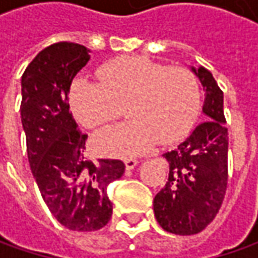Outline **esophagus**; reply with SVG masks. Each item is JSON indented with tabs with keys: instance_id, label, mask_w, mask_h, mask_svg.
I'll return each mask as SVG.
<instances>
[{
	"instance_id": "34e87169",
	"label": "esophagus",
	"mask_w": 258,
	"mask_h": 258,
	"mask_svg": "<svg viewBox=\"0 0 258 258\" xmlns=\"http://www.w3.org/2000/svg\"><path fill=\"white\" fill-rule=\"evenodd\" d=\"M136 165H138V161L134 159V158H126V159H124V166H126V169H127V171L134 169Z\"/></svg>"
}]
</instances>
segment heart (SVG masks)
<instances>
[{
	"label": "heart",
	"mask_w": 258,
	"mask_h": 258,
	"mask_svg": "<svg viewBox=\"0 0 258 258\" xmlns=\"http://www.w3.org/2000/svg\"><path fill=\"white\" fill-rule=\"evenodd\" d=\"M100 83L79 79L72 86L70 103L87 127L114 120L122 106L132 120L94 135L99 154L132 156L159 141L173 144L183 138L201 106L197 76L182 67H169L146 57H126L99 70Z\"/></svg>",
	"instance_id": "heart-1"
}]
</instances>
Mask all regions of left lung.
<instances>
[{
	"label": "left lung",
	"mask_w": 258,
	"mask_h": 258,
	"mask_svg": "<svg viewBox=\"0 0 258 258\" xmlns=\"http://www.w3.org/2000/svg\"><path fill=\"white\" fill-rule=\"evenodd\" d=\"M192 72L205 92V122L178 148L164 154L169 176L154 200L156 221L165 231L179 235L201 233L213 221L228 182V129L223 90L207 69L192 67Z\"/></svg>",
	"instance_id": "8db88e82"
}]
</instances>
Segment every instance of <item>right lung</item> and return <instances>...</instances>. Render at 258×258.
Returning a JSON list of instances; mask_svg holds the SVG:
<instances>
[{
    "label": "right lung",
    "mask_w": 258,
    "mask_h": 258,
    "mask_svg": "<svg viewBox=\"0 0 258 258\" xmlns=\"http://www.w3.org/2000/svg\"><path fill=\"white\" fill-rule=\"evenodd\" d=\"M89 58L85 45L55 43L35 55L21 77L31 172L50 213L73 231H96L109 223L113 207L106 189L124 172L119 159L86 158L87 135L70 112V86Z\"/></svg>",
    "instance_id": "right-lung-1"
}]
</instances>
